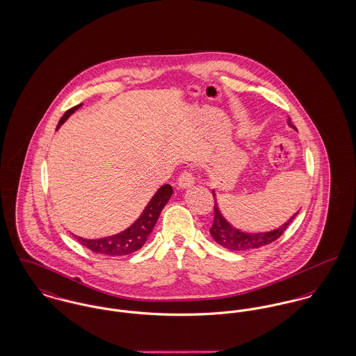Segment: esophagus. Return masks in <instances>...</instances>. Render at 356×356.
Listing matches in <instances>:
<instances>
[{
  "label": "esophagus",
  "instance_id": "obj_1",
  "mask_svg": "<svg viewBox=\"0 0 356 356\" xmlns=\"http://www.w3.org/2000/svg\"><path fill=\"white\" fill-rule=\"evenodd\" d=\"M195 183V177L192 175L190 169H184L180 175H179V179H177V186L180 188H188L191 187L192 184Z\"/></svg>",
  "mask_w": 356,
  "mask_h": 356
}]
</instances>
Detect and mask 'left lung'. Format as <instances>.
I'll return each mask as SVG.
<instances>
[{
    "label": "left lung",
    "mask_w": 356,
    "mask_h": 356,
    "mask_svg": "<svg viewBox=\"0 0 356 356\" xmlns=\"http://www.w3.org/2000/svg\"><path fill=\"white\" fill-rule=\"evenodd\" d=\"M289 124L294 127L290 119H289ZM213 196H214V222L210 229V233L219 245L225 246L226 249H230V250H249V249H254V248H260V246L268 245L274 243L275 240H277L284 233V230L289 227L291 220L298 214V213L294 214L283 226H280L279 229L273 232L256 233V234L245 233L233 227L226 219L222 217L217 206L216 195L213 193Z\"/></svg>",
    "instance_id": "obj_1"
}]
</instances>
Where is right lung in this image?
<instances>
[{"mask_svg": "<svg viewBox=\"0 0 356 356\" xmlns=\"http://www.w3.org/2000/svg\"><path fill=\"white\" fill-rule=\"evenodd\" d=\"M80 107L81 104L66 111L65 115L60 118L58 126H60L74 111ZM172 192L173 190L169 184L163 186L152 197V200L149 202V204L146 206L140 217L129 229H126L119 234L106 237V238H99V240H86L79 236H74V237L80 244L86 246L95 253L107 254V256H126V254L134 253L146 243L149 234L152 233L157 219L160 217L161 210L164 209L166 202L172 196Z\"/></svg>", "mask_w": 356, "mask_h": 356, "instance_id": "right-lung-1", "label": "right lung"}]
</instances>
